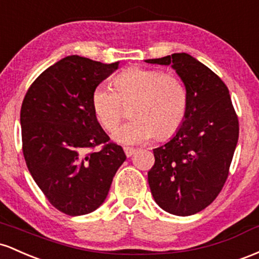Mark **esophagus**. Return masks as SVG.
Returning <instances> with one entry per match:
<instances>
[{
	"label": "esophagus",
	"instance_id": "1",
	"mask_svg": "<svg viewBox=\"0 0 259 259\" xmlns=\"http://www.w3.org/2000/svg\"><path fill=\"white\" fill-rule=\"evenodd\" d=\"M123 152L126 154L127 156H132L133 154L136 153V148H132V147H123Z\"/></svg>",
	"mask_w": 259,
	"mask_h": 259
}]
</instances>
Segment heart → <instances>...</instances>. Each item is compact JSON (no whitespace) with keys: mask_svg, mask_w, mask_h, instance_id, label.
Masks as SVG:
<instances>
[{"mask_svg":"<svg viewBox=\"0 0 259 259\" xmlns=\"http://www.w3.org/2000/svg\"><path fill=\"white\" fill-rule=\"evenodd\" d=\"M131 105V120L116 130L120 143L139 144L158 135H175L184 123L188 107L185 83L160 69L131 67L114 79V89L99 84L93 91L92 107L100 126L112 132L123 117V106Z\"/></svg>","mask_w":259,"mask_h":259,"instance_id":"b5f03b06","label":"heart"}]
</instances>
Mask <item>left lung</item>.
Segmentation results:
<instances>
[{
	"label": "left lung",
	"mask_w": 259,
	"mask_h": 259,
	"mask_svg": "<svg viewBox=\"0 0 259 259\" xmlns=\"http://www.w3.org/2000/svg\"><path fill=\"white\" fill-rule=\"evenodd\" d=\"M145 62L170 65L188 94L182 126L171 141L153 150L150 191L167 213L192 215L207 208L225 185L239 139V118L225 83L191 55L181 52Z\"/></svg>",
	"instance_id": "obj_1"
}]
</instances>
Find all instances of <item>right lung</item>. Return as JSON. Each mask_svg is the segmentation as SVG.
Segmentation results:
<instances>
[{
	"mask_svg": "<svg viewBox=\"0 0 259 259\" xmlns=\"http://www.w3.org/2000/svg\"><path fill=\"white\" fill-rule=\"evenodd\" d=\"M117 67L118 62L67 56L45 69L23 100L22 148L28 170L49 202L67 215L100 207L126 160L92 107L93 91Z\"/></svg>",
	"mask_w": 259,
	"mask_h": 259,
	"instance_id": "1",
	"label": "right lung"
}]
</instances>
